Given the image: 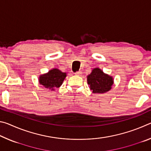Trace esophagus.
Instances as JSON below:
<instances>
[{"label":"esophagus","mask_w":151,"mask_h":151,"mask_svg":"<svg viewBox=\"0 0 151 151\" xmlns=\"http://www.w3.org/2000/svg\"><path fill=\"white\" fill-rule=\"evenodd\" d=\"M81 74H82V72L81 71H77V72L76 73H75V75H77V76H81Z\"/></svg>","instance_id":"obj_1"}]
</instances>
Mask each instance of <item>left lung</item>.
Returning <instances> with one entry per match:
<instances>
[{
    "label": "left lung",
    "instance_id": "obj_1",
    "mask_svg": "<svg viewBox=\"0 0 151 151\" xmlns=\"http://www.w3.org/2000/svg\"><path fill=\"white\" fill-rule=\"evenodd\" d=\"M88 87L93 93L103 94L112 88L114 84L112 76L104 73L101 68H94L86 76Z\"/></svg>",
    "mask_w": 151,
    "mask_h": 151
}]
</instances>
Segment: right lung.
<instances>
[{
	"label": "right lung",
	"instance_id": "add662e5",
	"mask_svg": "<svg viewBox=\"0 0 151 151\" xmlns=\"http://www.w3.org/2000/svg\"><path fill=\"white\" fill-rule=\"evenodd\" d=\"M66 75V73H63L58 68H54L48 73L40 75L39 77L40 85L50 91H55L56 88L62 85Z\"/></svg>",
	"mask_w": 151,
	"mask_h": 151
}]
</instances>
